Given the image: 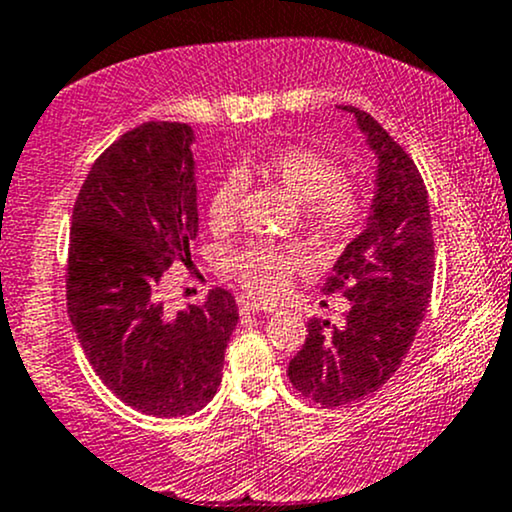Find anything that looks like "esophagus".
Masks as SVG:
<instances>
[{
    "instance_id": "obj_1",
    "label": "esophagus",
    "mask_w": 512,
    "mask_h": 512,
    "mask_svg": "<svg viewBox=\"0 0 512 512\" xmlns=\"http://www.w3.org/2000/svg\"><path fill=\"white\" fill-rule=\"evenodd\" d=\"M239 312L241 314H254V312L271 314V312H275V309L273 307H263V304H256V302H241L239 304Z\"/></svg>"
}]
</instances>
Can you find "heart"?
Returning <instances> with one entry per match:
<instances>
[{
    "label": "heart",
    "mask_w": 512,
    "mask_h": 512,
    "mask_svg": "<svg viewBox=\"0 0 512 512\" xmlns=\"http://www.w3.org/2000/svg\"><path fill=\"white\" fill-rule=\"evenodd\" d=\"M244 169L278 183L297 203L309 237L333 246L353 237L367 215V195L358 181L341 176L329 154L307 145H280L244 159ZM244 181L237 174L220 179L208 200L212 229H229L237 222ZM307 268V256L297 246L256 244L244 246L227 258V271L251 297L273 302L290 290L292 280Z\"/></svg>",
    "instance_id": "obj_1"
}]
</instances>
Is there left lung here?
I'll list each match as a JSON object with an SVG mask.
<instances>
[{
    "mask_svg": "<svg viewBox=\"0 0 512 512\" xmlns=\"http://www.w3.org/2000/svg\"><path fill=\"white\" fill-rule=\"evenodd\" d=\"M358 120L377 154L367 227L346 246L324 292L350 302L341 326L309 319V336L287 365L292 387L321 406L365 399L399 370L430 304L435 244L428 191L418 166L370 113Z\"/></svg>",
    "mask_w": 512,
    "mask_h": 512,
    "instance_id": "8db88e82",
    "label": "left lung"
}]
</instances>
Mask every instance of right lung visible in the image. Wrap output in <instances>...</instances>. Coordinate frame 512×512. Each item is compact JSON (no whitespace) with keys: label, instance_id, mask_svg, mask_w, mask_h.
<instances>
[{"label":"right lung","instance_id":"right-lung-1","mask_svg":"<svg viewBox=\"0 0 512 512\" xmlns=\"http://www.w3.org/2000/svg\"><path fill=\"white\" fill-rule=\"evenodd\" d=\"M193 130L149 120L120 135L86 174L72 210L67 312L101 382L135 411L191 416L222 382L239 321L232 292L164 309V280L198 237Z\"/></svg>","mask_w":512,"mask_h":512}]
</instances>
